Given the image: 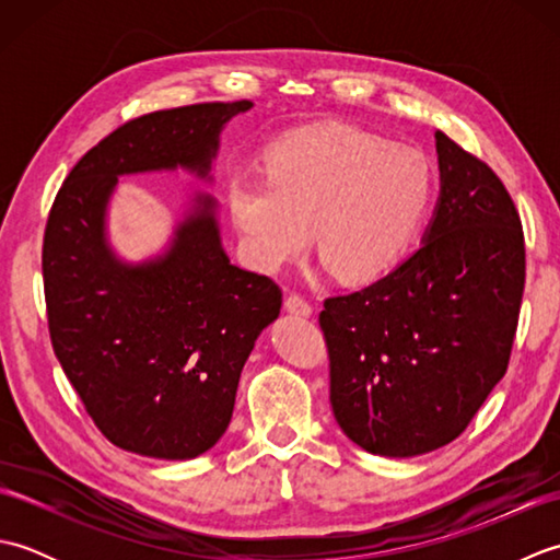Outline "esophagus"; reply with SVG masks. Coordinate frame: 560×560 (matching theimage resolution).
<instances>
[{
	"label": "esophagus",
	"instance_id": "esophagus-1",
	"mask_svg": "<svg viewBox=\"0 0 560 560\" xmlns=\"http://www.w3.org/2000/svg\"><path fill=\"white\" fill-rule=\"evenodd\" d=\"M283 307H287L291 315H299V317H311L313 315V305L307 303L305 299H301V295H295V293L287 295V301H283Z\"/></svg>",
	"mask_w": 560,
	"mask_h": 560
}]
</instances>
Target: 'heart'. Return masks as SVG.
Instances as JSON below:
<instances>
[{"label":"heart","instance_id":"1","mask_svg":"<svg viewBox=\"0 0 560 560\" xmlns=\"http://www.w3.org/2000/svg\"><path fill=\"white\" fill-rule=\"evenodd\" d=\"M265 168L233 173L225 189L243 259L261 273L287 267L313 233L341 281H373L407 253L433 199L419 149L351 125L283 135L267 147Z\"/></svg>","mask_w":560,"mask_h":560}]
</instances>
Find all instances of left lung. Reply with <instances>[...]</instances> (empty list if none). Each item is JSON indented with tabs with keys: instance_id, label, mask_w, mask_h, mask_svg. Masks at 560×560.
<instances>
[{
	"instance_id": "8db88e82",
	"label": "left lung",
	"mask_w": 560,
	"mask_h": 560,
	"mask_svg": "<svg viewBox=\"0 0 560 560\" xmlns=\"http://www.w3.org/2000/svg\"><path fill=\"white\" fill-rule=\"evenodd\" d=\"M440 195L421 247L327 299L329 401L351 443L416 457L452 443L505 375L525 289V235L489 165L435 132Z\"/></svg>"
}]
</instances>
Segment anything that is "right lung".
<instances>
[{
    "instance_id": "add662e5",
    "label": "right lung",
    "mask_w": 560,
    "mask_h": 560,
    "mask_svg": "<svg viewBox=\"0 0 560 560\" xmlns=\"http://www.w3.org/2000/svg\"><path fill=\"white\" fill-rule=\"evenodd\" d=\"M249 101L159 110L122 125L69 173L47 219L43 279L55 355L113 445L195 459L231 423L237 380L281 291L225 255L219 201L187 192L168 241L127 259L110 241L120 177L187 173L213 185L221 135Z\"/></svg>"
}]
</instances>
